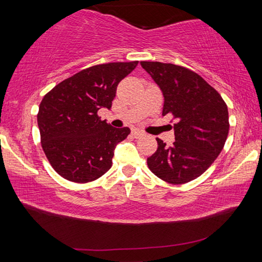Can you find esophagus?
<instances>
[{"instance_id":"esophagus-1","label":"esophagus","mask_w":262,"mask_h":262,"mask_svg":"<svg viewBox=\"0 0 262 262\" xmlns=\"http://www.w3.org/2000/svg\"><path fill=\"white\" fill-rule=\"evenodd\" d=\"M133 135H134L136 139H139V137L144 136V133L140 130V129H134V130H133Z\"/></svg>"}]
</instances>
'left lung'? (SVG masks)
Here are the masks:
<instances>
[{"label": "left lung", "instance_id": "left-lung-1", "mask_svg": "<svg viewBox=\"0 0 262 262\" xmlns=\"http://www.w3.org/2000/svg\"><path fill=\"white\" fill-rule=\"evenodd\" d=\"M164 96L163 115L176 118L171 147L156 139L158 148L147 162L150 171L170 184L200 177L221 154L229 134L228 106L200 75L172 63L142 61Z\"/></svg>", "mask_w": 262, "mask_h": 262}]
</instances>
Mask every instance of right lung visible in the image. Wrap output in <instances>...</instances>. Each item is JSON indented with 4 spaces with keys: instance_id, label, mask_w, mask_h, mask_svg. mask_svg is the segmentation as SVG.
<instances>
[{
    "instance_id": "1",
    "label": "right lung",
    "mask_w": 262,
    "mask_h": 262,
    "mask_svg": "<svg viewBox=\"0 0 262 262\" xmlns=\"http://www.w3.org/2000/svg\"><path fill=\"white\" fill-rule=\"evenodd\" d=\"M139 63L111 62L94 66L57 84L43 97L37 115L41 145L53 168L74 183H89L112 166L114 149L128 136L97 112L111 110L121 79Z\"/></svg>"
}]
</instances>
